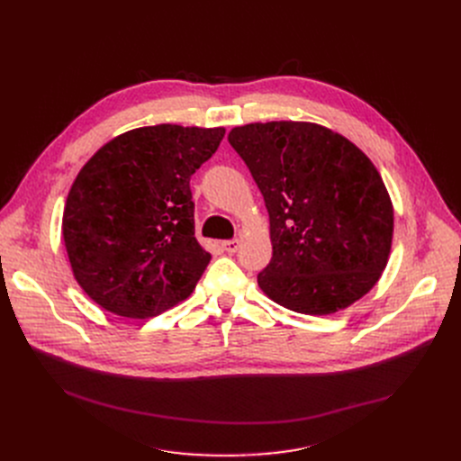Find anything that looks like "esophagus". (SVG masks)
Segmentation results:
<instances>
[{
    "instance_id": "obj_1",
    "label": "esophagus",
    "mask_w": 461,
    "mask_h": 461,
    "mask_svg": "<svg viewBox=\"0 0 461 461\" xmlns=\"http://www.w3.org/2000/svg\"><path fill=\"white\" fill-rule=\"evenodd\" d=\"M239 239H231V240H224L222 243V249L226 250V252H230V254H233V252H237V249H239Z\"/></svg>"
}]
</instances>
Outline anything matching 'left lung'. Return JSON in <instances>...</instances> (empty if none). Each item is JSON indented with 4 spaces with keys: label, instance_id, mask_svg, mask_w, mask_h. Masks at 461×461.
<instances>
[{
    "label": "left lung",
    "instance_id": "left-lung-1",
    "mask_svg": "<svg viewBox=\"0 0 461 461\" xmlns=\"http://www.w3.org/2000/svg\"><path fill=\"white\" fill-rule=\"evenodd\" d=\"M228 141L269 212L263 294L308 316L365 297L386 267L394 231L393 202L372 160L342 134L304 121L235 127Z\"/></svg>",
    "mask_w": 461,
    "mask_h": 461
}]
</instances>
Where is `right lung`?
Returning <instances> with one entry per match:
<instances>
[{
    "label": "right lung",
    "mask_w": 461,
    "mask_h": 461,
    "mask_svg": "<svg viewBox=\"0 0 461 461\" xmlns=\"http://www.w3.org/2000/svg\"><path fill=\"white\" fill-rule=\"evenodd\" d=\"M224 134L222 127H141L86 162L61 230L72 273L96 304L145 320L194 292L211 254L194 237L190 177Z\"/></svg>",
    "instance_id": "right-lung-1"
}]
</instances>
